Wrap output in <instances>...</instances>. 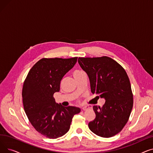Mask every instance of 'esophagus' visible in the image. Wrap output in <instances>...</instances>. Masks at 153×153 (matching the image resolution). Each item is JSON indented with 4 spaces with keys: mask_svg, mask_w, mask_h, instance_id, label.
<instances>
[{
    "mask_svg": "<svg viewBox=\"0 0 153 153\" xmlns=\"http://www.w3.org/2000/svg\"><path fill=\"white\" fill-rule=\"evenodd\" d=\"M88 108H89V107H87V106H85V107H82V110H86L88 109Z\"/></svg>",
    "mask_w": 153,
    "mask_h": 153,
    "instance_id": "obj_1",
    "label": "esophagus"
}]
</instances>
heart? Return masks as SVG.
<instances>
[{
    "instance_id": "b5f03b06",
    "label": "heart",
    "mask_w": 153,
    "mask_h": 153,
    "mask_svg": "<svg viewBox=\"0 0 153 153\" xmlns=\"http://www.w3.org/2000/svg\"><path fill=\"white\" fill-rule=\"evenodd\" d=\"M81 72V71H76L75 72Z\"/></svg>"
}]
</instances>
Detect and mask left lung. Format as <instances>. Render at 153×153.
<instances>
[{"instance_id":"left-lung-1","label":"left lung","mask_w":153,"mask_h":153,"mask_svg":"<svg viewBox=\"0 0 153 153\" xmlns=\"http://www.w3.org/2000/svg\"><path fill=\"white\" fill-rule=\"evenodd\" d=\"M78 62L89 76L92 93L105 99L102 107H93L96 117L89 122V129L101 137H112L122 130L133 108L129 77L120 64L107 56L79 57Z\"/></svg>"}]
</instances>
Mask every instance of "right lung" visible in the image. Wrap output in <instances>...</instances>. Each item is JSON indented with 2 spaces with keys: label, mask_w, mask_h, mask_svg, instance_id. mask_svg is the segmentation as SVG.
<instances>
[{
  "label": "right lung",
  "mask_w": 153,
  "mask_h": 153,
  "mask_svg": "<svg viewBox=\"0 0 153 153\" xmlns=\"http://www.w3.org/2000/svg\"><path fill=\"white\" fill-rule=\"evenodd\" d=\"M77 57L42 58L30 70L24 81L22 99L30 122L40 134L50 139L65 134L77 107L56 103L53 95L59 92L62 78L74 67Z\"/></svg>",
  "instance_id": "right-lung-1"
}]
</instances>
